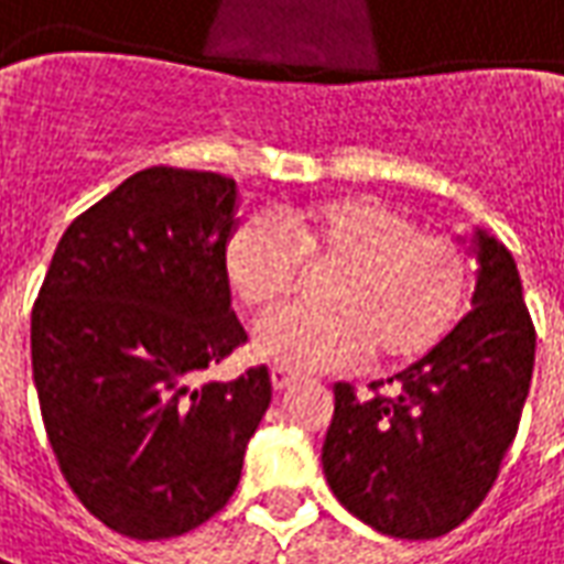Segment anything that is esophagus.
Masks as SVG:
<instances>
[{
	"label": "esophagus",
	"mask_w": 564,
	"mask_h": 564,
	"mask_svg": "<svg viewBox=\"0 0 564 564\" xmlns=\"http://www.w3.org/2000/svg\"><path fill=\"white\" fill-rule=\"evenodd\" d=\"M270 380H273L275 393H282V390H289L291 383H297V375H291L285 368H273V371H270Z\"/></svg>",
	"instance_id": "34e87169"
}]
</instances>
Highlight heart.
<instances>
[{
    "instance_id": "b5f03b06",
    "label": "heart",
    "mask_w": 564,
    "mask_h": 564,
    "mask_svg": "<svg viewBox=\"0 0 564 564\" xmlns=\"http://www.w3.org/2000/svg\"><path fill=\"white\" fill-rule=\"evenodd\" d=\"M301 263L334 270L328 313H285L254 334V356L285 371H322L365 359L402 365L436 349L464 310L469 260L452 236L417 230L393 202L349 193L248 217L227 242L224 273L251 313L289 304Z\"/></svg>"
}]
</instances>
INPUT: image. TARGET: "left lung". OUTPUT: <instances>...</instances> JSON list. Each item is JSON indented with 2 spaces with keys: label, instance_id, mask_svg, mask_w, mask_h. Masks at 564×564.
<instances>
[{
  "label": "left lung",
  "instance_id": "left-lung-1",
  "mask_svg": "<svg viewBox=\"0 0 564 564\" xmlns=\"http://www.w3.org/2000/svg\"><path fill=\"white\" fill-rule=\"evenodd\" d=\"M473 310L393 393L334 387L322 469L334 497L380 534L430 541L467 522L516 438L534 371V325L512 254L476 230ZM380 383H371L378 390Z\"/></svg>",
  "mask_w": 564,
  "mask_h": 564
}]
</instances>
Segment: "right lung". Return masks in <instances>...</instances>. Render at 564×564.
<instances>
[{
  "instance_id": "obj_1",
  "label": "right lung",
  "mask_w": 564,
  "mask_h": 564,
  "mask_svg": "<svg viewBox=\"0 0 564 564\" xmlns=\"http://www.w3.org/2000/svg\"><path fill=\"white\" fill-rule=\"evenodd\" d=\"M232 230V177L143 169L69 224L33 304V383L57 467L85 510L134 541L224 510L270 408L267 365L193 387L248 340L224 273Z\"/></svg>"
}]
</instances>
